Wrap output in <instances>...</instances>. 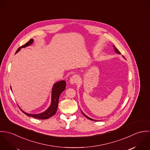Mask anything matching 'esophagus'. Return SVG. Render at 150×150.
Here are the masks:
<instances>
[{"label": "esophagus", "mask_w": 150, "mask_h": 150, "mask_svg": "<svg viewBox=\"0 0 150 150\" xmlns=\"http://www.w3.org/2000/svg\"><path fill=\"white\" fill-rule=\"evenodd\" d=\"M78 79H79L78 76H77V75H73V76L70 78L69 82L71 83V84H74V83L77 82L78 81Z\"/></svg>", "instance_id": "esophagus-1"}]
</instances>
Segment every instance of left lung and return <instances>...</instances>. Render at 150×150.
<instances>
[{
  "mask_svg": "<svg viewBox=\"0 0 150 150\" xmlns=\"http://www.w3.org/2000/svg\"><path fill=\"white\" fill-rule=\"evenodd\" d=\"M113 47H114V50H115V53H118V54H120V52H119V50H118V49H117V48H116V47H115L114 46H113ZM81 112H82V113L83 114V115H84V116H85L86 118H87L88 119L91 120H94V121H97V120H93V119H91V118H89V117H88L87 115H85V114H84V113H83V112L82 111H81Z\"/></svg>",
  "mask_w": 150,
  "mask_h": 150,
  "instance_id": "left-lung-1",
  "label": "left lung"
}]
</instances>
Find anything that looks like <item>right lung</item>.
Listing matches in <instances>:
<instances>
[{
  "label": "right lung",
  "instance_id": "obj_1",
  "mask_svg": "<svg viewBox=\"0 0 150 150\" xmlns=\"http://www.w3.org/2000/svg\"><path fill=\"white\" fill-rule=\"evenodd\" d=\"M33 39H30V41H28L26 44H25L24 45L22 46L21 47L18 49V50L16 52V54L18 53L21 50V49L30 46V45L33 43ZM65 86H66V82L65 81H60L55 83L53 85L52 91V98H51L50 105L44 112L40 114H31L27 113L23 110L22 111L28 117H33L35 118L40 119V120H46L52 117L53 115H54L56 113L57 107H58L59 100L60 94L65 89ZM10 88L11 90V87H10Z\"/></svg>",
  "mask_w": 150,
  "mask_h": 150
}]
</instances>
